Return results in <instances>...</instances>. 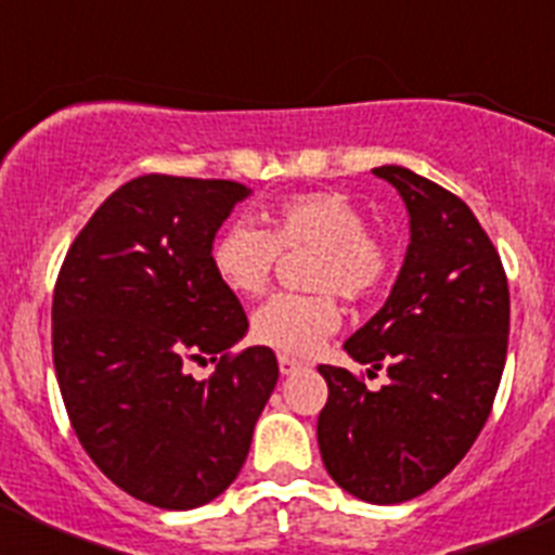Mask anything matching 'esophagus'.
Returning a JSON list of instances; mask_svg holds the SVG:
<instances>
[{
    "label": "esophagus",
    "instance_id": "1",
    "mask_svg": "<svg viewBox=\"0 0 555 555\" xmlns=\"http://www.w3.org/2000/svg\"><path fill=\"white\" fill-rule=\"evenodd\" d=\"M278 364H281V372H283V375H292V372L302 370V361H300V358L286 356V352H281V356H278Z\"/></svg>",
    "mask_w": 555,
    "mask_h": 555
}]
</instances>
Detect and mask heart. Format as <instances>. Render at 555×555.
Returning a JSON list of instances; mask_svg holds the SVG:
<instances>
[{
	"label": "heart",
	"instance_id": "obj_1",
	"mask_svg": "<svg viewBox=\"0 0 555 555\" xmlns=\"http://www.w3.org/2000/svg\"><path fill=\"white\" fill-rule=\"evenodd\" d=\"M263 230L228 224L210 242V269L228 292L258 297L267 288L281 253L311 247V294H272L253 313V338L286 356H306L338 327L336 294L347 302L375 297L389 281L395 258L389 244L364 228L366 219L338 191H300L274 199L261 214Z\"/></svg>",
	"mask_w": 555,
	"mask_h": 555
}]
</instances>
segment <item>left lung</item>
Listing matches in <instances>:
<instances>
[{"mask_svg": "<svg viewBox=\"0 0 555 555\" xmlns=\"http://www.w3.org/2000/svg\"><path fill=\"white\" fill-rule=\"evenodd\" d=\"M411 217V244L384 308L345 341L364 377L322 364L317 439L338 487L377 506L420 498L459 464L492 414L508 350V281L464 199L403 166H377Z\"/></svg>", "mask_w": 555, "mask_h": 555, "instance_id": "obj_1", "label": "left lung"}]
</instances>
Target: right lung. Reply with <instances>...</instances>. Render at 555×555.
Instances as JSON below:
<instances>
[{"label":"right lung","instance_id":"add662e5","mask_svg":"<svg viewBox=\"0 0 555 555\" xmlns=\"http://www.w3.org/2000/svg\"><path fill=\"white\" fill-rule=\"evenodd\" d=\"M247 185L141 175L68 247L52 297V358L77 439L119 489L185 512L242 469L274 384L269 347L233 345L247 313L208 249ZM210 354L205 382L184 364Z\"/></svg>","mask_w":555,"mask_h":555}]
</instances>
